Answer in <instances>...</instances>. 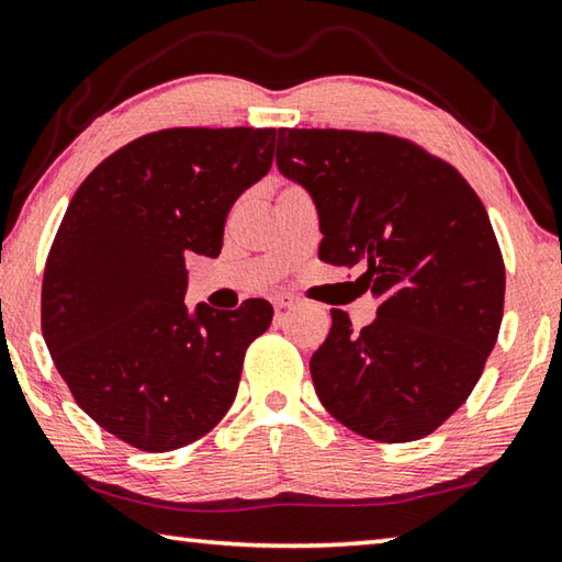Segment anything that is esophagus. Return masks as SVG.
Segmentation results:
<instances>
[{
    "label": "esophagus",
    "mask_w": 562,
    "mask_h": 562,
    "mask_svg": "<svg viewBox=\"0 0 562 562\" xmlns=\"http://www.w3.org/2000/svg\"><path fill=\"white\" fill-rule=\"evenodd\" d=\"M294 304V300L292 297H288V294H278V297L272 300V307H274V312H284V310H290Z\"/></svg>",
    "instance_id": "esophagus-1"
}]
</instances>
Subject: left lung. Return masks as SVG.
I'll return each mask as SVG.
<instances>
[{
  "label": "left lung",
  "instance_id": "8db88e82",
  "mask_svg": "<svg viewBox=\"0 0 562 562\" xmlns=\"http://www.w3.org/2000/svg\"><path fill=\"white\" fill-rule=\"evenodd\" d=\"M278 167L319 213V260L366 265L379 302L331 331L310 361L322 405L356 435L413 442L482 379L504 316L506 268L476 191L450 161L387 132H278Z\"/></svg>",
  "mask_w": 562,
  "mask_h": 562
}]
</instances>
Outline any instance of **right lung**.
<instances>
[{"label":"right lung","mask_w":562,"mask_h":562,"mask_svg":"<svg viewBox=\"0 0 562 562\" xmlns=\"http://www.w3.org/2000/svg\"><path fill=\"white\" fill-rule=\"evenodd\" d=\"M278 130L171 127L80 183L48 250L41 331L76 403L117 440L169 452L218 425L272 307L189 314L187 252L216 258L233 203L272 167Z\"/></svg>","instance_id":"right-lung-1"}]
</instances>
